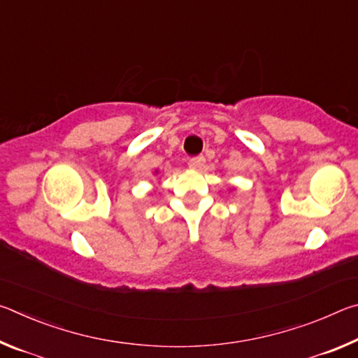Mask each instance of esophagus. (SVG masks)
Masks as SVG:
<instances>
[{
	"mask_svg": "<svg viewBox=\"0 0 358 358\" xmlns=\"http://www.w3.org/2000/svg\"><path fill=\"white\" fill-rule=\"evenodd\" d=\"M187 166L194 171H201V169L205 166V157L203 156H196V157H191L189 162H187Z\"/></svg>",
	"mask_w": 358,
	"mask_h": 358,
	"instance_id": "34e87169",
	"label": "esophagus"
}]
</instances>
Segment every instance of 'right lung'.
I'll use <instances>...</instances> for the list:
<instances>
[{
    "label": "right lung",
    "instance_id": "obj_1",
    "mask_svg": "<svg viewBox=\"0 0 358 358\" xmlns=\"http://www.w3.org/2000/svg\"><path fill=\"white\" fill-rule=\"evenodd\" d=\"M156 173H157V171H156Z\"/></svg>",
    "mask_w": 358,
    "mask_h": 358
}]
</instances>
